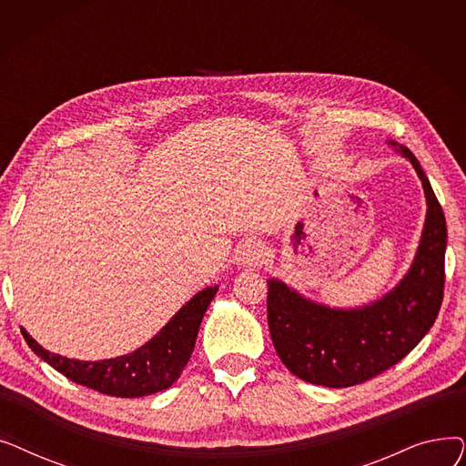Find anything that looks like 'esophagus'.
Segmentation results:
<instances>
[{"label":"esophagus","mask_w":466,"mask_h":466,"mask_svg":"<svg viewBox=\"0 0 466 466\" xmlns=\"http://www.w3.org/2000/svg\"><path fill=\"white\" fill-rule=\"evenodd\" d=\"M264 260V248L260 241L248 239L241 243L236 253V264L239 266H258Z\"/></svg>","instance_id":"34e87169"}]
</instances>
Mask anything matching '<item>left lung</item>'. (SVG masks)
Returning <instances> with one entry per match:
<instances>
[{
  "label": "left lung",
  "instance_id": "obj_1",
  "mask_svg": "<svg viewBox=\"0 0 466 466\" xmlns=\"http://www.w3.org/2000/svg\"><path fill=\"white\" fill-rule=\"evenodd\" d=\"M387 143L413 166L427 202L420 246L402 279L355 308L317 302L278 278L266 279L274 348L292 374L313 385L351 387L385 372L425 338L444 299V211L420 160L408 147Z\"/></svg>",
  "mask_w": 466,
  "mask_h": 466
}]
</instances>
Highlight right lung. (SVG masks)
<instances>
[{
    "label": "right lung",
    "mask_w": 466,
    "mask_h": 466,
    "mask_svg": "<svg viewBox=\"0 0 466 466\" xmlns=\"http://www.w3.org/2000/svg\"><path fill=\"white\" fill-rule=\"evenodd\" d=\"M218 287H206L179 308V311L141 348L132 353L104 360H77L46 351L20 329L30 350L55 370L97 393L120 399H139L171 387L187 366L204 313Z\"/></svg>",
    "instance_id": "right-lung-1"
}]
</instances>
